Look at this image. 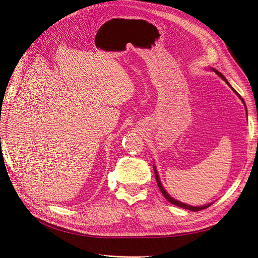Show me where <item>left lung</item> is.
I'll use <instances>...</instances> for the list:
<instances>
[{
	"label": "left lung",
	"instance_id": "obj_1",
	"mask_svg": "<svg viewBox=\"0 0 258 258\" xmlns=\"http://www.w3.org/2000/svg\"><path fill=\"white\" fill-rule=\"evenodd\" d=\"M210 70L211 71H213L216 75H218L221 77V79L227 84L229 87L232 89V91L236 93V95L239 97V99L242 101V103L244 104V106H245V103H244V101H243V99L241 98V96L239 95V93L233 89L231 86H230V84L228 83V81L225 79V76L221 73V72H218L217 70H215V69H213V68H210ZM245 108H246V106H245ZM154 166V171H155V176H156V181H157V185H158V187H159V189H160V191H161V194L163 195V197H165L170 204H172V205H174V206H177V207H179V208H183V209H186V210H190V211H194V212H197V211H200V210H204V209H207L208 207H210L211 205L213 204V202H211V204H208V205H205V206H200V207H194V206H189V205H186V204H183V202H181V201H178V200H176V199H174L173 197H171L170 195L166 191V189L163 188V186H162V184H161V182H160V178H159V175H158V172H157V169H156V166L155 165H153Z\"/></svg>",
	"mask_w": 258,
	"mask_h": 258
}]
</instances>
